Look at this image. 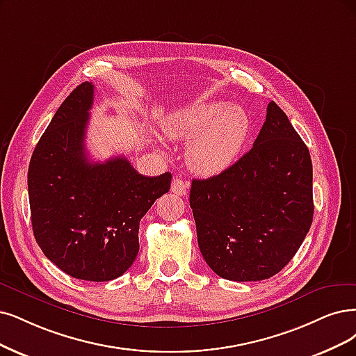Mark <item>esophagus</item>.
Segmentation results:
<instances>
[{
	"label": "esophagus",
	"instance_id": "1",
	"mask_svg": "<svg viewBox=\"0 0 356 356\" xmlns=\"http://www.w3.org/2000/svg\"><path fill=\"white\" fill-rule=\"evenodd\" d=\"M188 186H189L188 181H185L183 179H180V177H175L173 183H171V192L183 196V195H186Z\"/></svg>",
	"mask_w": 356,
	"mask_h": 356
}]
</instances>
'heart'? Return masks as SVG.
<instances>
[{"mask_svg":"<svg viewBox=\"0 0 356 356\" xmlns=\"http://www.w3.org/2000/svg\"><path fill=\"white\" fill-rule=\"evenodd\" d=\"M251 118L238 104L207 101L167 114L165 134L191 139L186 160L196 173L216 175L227 168L246 142Z\"/></svg>","mask_w":356,"mask_h":356,"instance_id":"b5f03b06","label":"heart"}]
</instances>
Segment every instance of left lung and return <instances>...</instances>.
<instances>
[{
  "instance_id": "8db88e82",
  "label": "left lung",
  "mask_w": 356,
  "mask_h": 356,
  "mask_svg": "<svg viewBox=\"0 0 356 356\" xmlns=\"http://www.w3.org/2000/svg\"><path fill=\"white\" fill-rule=\"evenodd\" d=\"M189 202L201 254L220 277L259 282L287 266L312 222V163L277 104L243 156L192 180Z\"/></svg>"
}]
</instances>
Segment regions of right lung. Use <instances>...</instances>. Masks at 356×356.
<instances>
[{
	"label": "right lung",
	"instance_id": "add662e5",
	"mask_svg": "<svg viewBox=\"0 0 356 356\" xmlns=\"http://www.w3.org/2000/svg\"><path fill=\"white\" fill-rule=\"evenodd\" d=\"M94 85L73 89L52 117L31 158L32 229L45 257L65 274L108 282L139 252V222L167 193L171 175H139L124 156L92 163L85 151Z\"/></svg>",
	"mask_w": 356,
	"mask_h": 356
}]
</instances>
